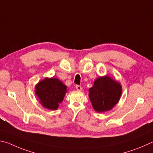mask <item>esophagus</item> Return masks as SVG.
<instances>
[{
	"instance_id": "34e87169",
	"label": "esophagus",
	"mask_w": 153,
	"mask_h": 153,
	"mask_svg": "<svg viewBox=\"0 0 153 153\" xmlns=\"http://www.w3.org/2000/svg\"><path fill=\"white\" fill-rule=\"evenodd\" d=\"M76 90H78V91H82V88L81 87V86H80V85H76Z\"/></svg>"
}]
</instances>
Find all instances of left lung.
I'll return each mask as SVG.
<instances>
[{"label":"left lung","instance_id":"1","mask_svg":"<svg viewBox=\"0 0 153 153\" xmlns=\"http://www.w3.org/2000/svg\"><path fill=\"white\" fill-rule=\"evenodd\" d=\"M122 94L119 82L108 76L99 77L89 89V97L95 111L104 112L110 110L118 102Z\"/></svg>","mask_w":153,"mask_h":153}]
</instances>
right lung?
<instances>
[{
	"instance_id": "1",
	"label": "right lung",
	"mask_w": 153,
	"mask_h": 153,
	"mask_svg": "<svg viewBox=\"0 0 153 153\" xmlns=\"http://www.w3.org/2000/svg\"><path fill=\"white\" fill-rule=\"evenodd\" d=\"M66 86L58 79L45 78L36 87V93L40 103L45 108L55 110L62 101L66 93Z\"/></svg>"
}]
</instances>
